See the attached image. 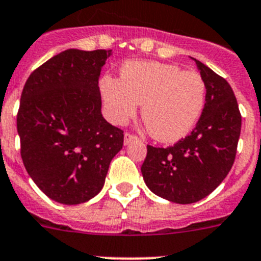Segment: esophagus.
<instances>
[{"mask_svg": "<svg viewBox=\"0 0 261 261\" xmlns=\"http://www.w3.org/2000/svg\"><path fill=\"white\" fill-rule=\"evenodd\" d=\"M135 140H138L137 135H134V134L130 133L124 134V144H130L131 142H135Z\"/></svg>", "mask_w": 261, "mask_h": 261, "instance_id": "34e87169", "label": "esophagus"}]
</instances>
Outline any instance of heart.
Segmentation results:
<instances>
[{
    "label": "heart",
    "instance_id": "obj_1",
    "mask_svg": "<svg viewBox=\"0 0 261 261\" xmlns=\"http://www.w3.org/2000/svg\"><path fill=\"white\" fill-rule=\"evenodd\" d=\"M106 117L123 124L142 115L155 139L172 143L196 127L206 102V83L197 72L158 62H128L121 77L103 76L99 81Z\"/></svg>",
    "mask_w": 261,
    "mask_h": 261
}]
</instances>
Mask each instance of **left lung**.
<instances>
[{
    "label": "left lung",
    "instance_id": "1",
    "mask_svg": "<svg viewBox=\"0 0 261 261\" xmlns=\"http://www.w3.org/2000/svg\"><path fill=\"white\" fill-rule=\"evenodd\" d=\"M206 83L203 113L193 131L171 147L147 146L142 165L151 192L176 203L209 196L230 172L237 155L242 115L230 84L196 60Z\"/></svg>",
    "mask_w": 261,
    "mask_h": 261
}]
</instances>
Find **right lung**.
I'll return each instance as SVG.
<instances>
[{"instance_id": "obj_1", "label": "right lung", "mask_w": 261, "mask_h": 261, "mask_svg": "<svg viewBox=\"0 0 261 261\" xmlns=\"http://www.w3.org/2000/svg\"><path fill=\"white\" fill-rule=\"evenodd\" d=\"M112 49H65L30 74L17 115L24 168L56 202L79 205L101 192L123 131L101 114L98 77Z\"/></svg>"}]
</instances>
